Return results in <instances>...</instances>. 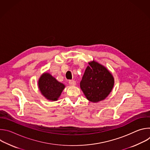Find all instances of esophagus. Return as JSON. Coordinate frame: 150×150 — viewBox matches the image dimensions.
Instances as JSON below:
<instances>
[{"label":"esophagus","mask_w":150,"mask_h":150,"mask_svg":"<svg viewBox=\"0 0 150 150\" xmlns=\"http://www.w3.org/2000/svg\"><path fill=\"white\" fill-rule=\"evenodd\" d=\"M69 84L71 85V86H75L76 85V82L74 80H70L69 81Z\"/></svg>","instance_id":"obj_1"}]
</instances>
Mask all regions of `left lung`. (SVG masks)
Masks as SVG:
<instances>
[{"instance_id":"left-lung-1","label":"left lung","mask_w":150,"mask_h":150,"mask_svg":"<svg viewBox=\"0 0 150 150\" xmlns=\"http://www.w3.org/2000/svg\"><path fill=\"white\" fill-rule=\"evenodd\" d=\"M85 71L80 87L87 100L97 103L104 100L112 91L115 80L110 71L98 62L88 63Z\"/></svg>"}]
</instances>
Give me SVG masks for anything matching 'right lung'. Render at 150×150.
<instances>
[{
    "label": "right lung",
    "instance_id": "right-lung-1",
    "mask_svg": "<svg viewBox=\"0 0 150 150\" xmlns=\"http://www.w3.org/2000/svg\"><path fill=\"white\" fill-rule=\"evenodd\" d=\"M38 84L41 94L46 99L51 101H57L65 88V85L47 72L41 75Z\"/></svg>",
    "mask_w": 150,
    "mask_h": 150
}]
</instances>
